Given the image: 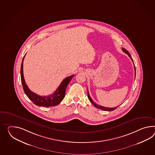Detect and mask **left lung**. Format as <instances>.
<instances>
[{
  "label": "left lung",
  "instance_id": "8db88e82",
  "mask_svg": "<svg viewBox=\"0 0 155 155\" xmlns=\"http://www.w3.org/2000/svg\"><path fill=\"white\" fill-rule=\"evenodd\" d=\"M122 50L125 53H126L127 54H128V55L129 57H130V58L132 60V61L133 62V61L132 58V57H131V55H130V54L129 53L128 51L127 50L125 49L124 48H123L122 49ZM134 63V62H133ZM134 70H135V77H136V68H135V65H134ZM87 96H88V99L90 100V101H91V103L94 105L96 107V108H97V109H100L102 110H105V111H113L115 109H116L117 108V107L119 106H117V107H104V106H102L99 105H97V104H96L95 102L92 100V99L91 98V97H90V94H89V93H88V88H87Z\"/></svg>",
  "mask_w": 155,
  "mask_h": 155
}]
</instances>
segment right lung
Masks as SVG:
<instances>
[{
	"label": "right lung",
	"mask_w": 155,
	"mask_h": 155,
	"mask_svg": "<svg viewBox=\"0 0 155 155\" xmlns=\"http://www.w3.org/2000/svg\"><path fill=\"white\" fill-rule=\"evenodd\" d=\"M25 57V55L23 57L22 61V64H21V82L22 84L23 88L25 94H26L27 96L36 105L44 106V107H50V106L58 105L64 98L65 96L66 88L68 86V84L70 82L71 80L72 79V78L74 75L73 74L65 78L61 82L59 86L58 87L57 90L52 94H49L46 96H39L31 91L25 82L24 76H23V60H24Z\"/></svg>",
	"instance_id": "add662e5"
}]
</instances>
